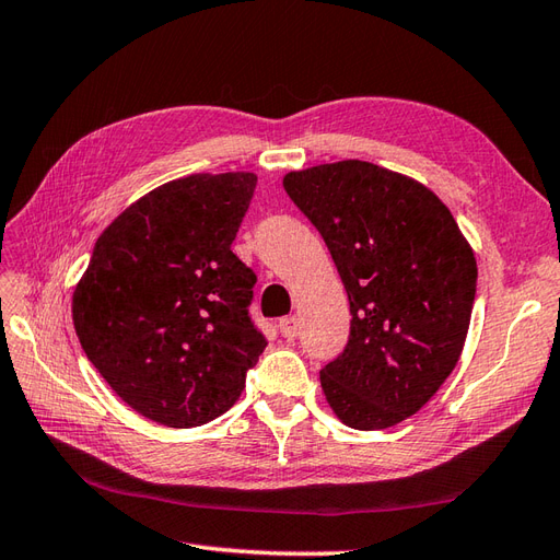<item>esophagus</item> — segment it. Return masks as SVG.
Returning a JSON list of instances; mask_svg holds the SVG:
<instances>
[{"mask_svg": "<svg viewBox=\"0 0 560 560\" xmlns=\"http://www.w3.org/2000/svg\"><path fill=\"white\" fill-rule=\"evenodd\" d=\"M279 329H281V336L283 339H295L298 336V331H301V327H298V319L295 317H283L281 322H279Z\"/></svg>", "mask_w": 560, "mask_h": 560, "instance_id": "esophagus-1", "label": "esophagus"}]
</instances>
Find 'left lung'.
Instances as JSON below:
<instances>
[{
	"instance_id": "left-lung-1",
	"label": "left lung",
	"mask_w": 560,
	"mask_h": 560,
	"mask_svg": "<svg viewBox=\"0 0 560 560\" xmlns=\"http://www.w3.org/2000/svg\"><path fill=\"white\" fill-rule=\"evenodd\" d=\"M283 188L346 285L350 336L319 372L343 424L372 432L418 412L458 365L477 259L456 219L420 180L360 160L291 172Z\"/></svg>"
}]
</instances>
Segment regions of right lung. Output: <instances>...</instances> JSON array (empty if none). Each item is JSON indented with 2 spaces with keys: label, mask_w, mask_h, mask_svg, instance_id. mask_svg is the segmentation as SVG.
Listing matches in <instances>:
<instances>
[{
  "label": "right lung",
  "mask_w": 560,
  "mask_h": 560,
  "mask_svg": "<svg viewBox=\"0 0 560 560\" xmlns=\"http://www.w3.org/2000/svg\"><path fill=\"white\" fill-rule=\"evenodd\" d=\"M250 172L190 174L150 190L102 231L73 291L88 360L142 418H219L267 346L250 322L255 271L231 253Z\"/></svg>",
  "instance_id": "1"
}]
</instances>
